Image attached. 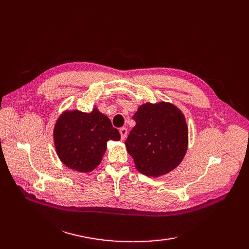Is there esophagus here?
Returning <instances> with one entry per match:
<instances>
[{
    "label": "esophagus",
    "mask_w": 249,
    "mask_h": 249,
    "mask_svg": "<svg viewBox=\"0 0 249 249\" xmlns=\"http://www.w3.org/2000/svg\"><path fill=\"white\" fill-rule=\"evenodd\" d=\"M119 133H120V136H122V139L124 140L126 135H127V130L126 127H122V129H119Z\"/></svg>",
    "instance_id": "obj_1"
}]
</instances>
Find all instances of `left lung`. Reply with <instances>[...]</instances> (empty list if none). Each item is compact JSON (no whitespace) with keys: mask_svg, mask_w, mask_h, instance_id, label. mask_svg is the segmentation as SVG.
Wrapping results in <instances>:
<instances>
[{"mask_svg":"<svg viewBox=\"0 0 249 249\" xmlns=\"http://www.w3.org/2000/svg\"><path fill=\"white\" fill-rule=\"evenodd\" d=\"M133 119L136 125L125 146L137 170L158 178L178 166L188 147V127L182 111L170 103H146Z\"/></svg>","mask_w":249,"mask_h":249,"instance_id":"left-lung-1","label":"left lung"}]
</instances>
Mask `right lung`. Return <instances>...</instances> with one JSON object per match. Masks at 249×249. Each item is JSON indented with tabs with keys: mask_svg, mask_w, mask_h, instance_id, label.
Returning a JSON list of instances; mask_svg holds the SVG:
<instances>
[{
	"mask_svg": "<svg viewBox=\"0 0 249 249\" xmlns=\"http://www.w3.org/2000/svg\"><path fill=\"white\" fill-rule=\"evenodd\" d=\"M119 139L120 134L111 120L96 108L90 113L65 111L54 129L59 159L66 167L80 172L92 171L101 163L107 142Z\"/></svg>",
	"mask_w": 249,
	"mask_h": 249,
	"instance_id": "add662e5",
	"label": "right lung"
}]
</instances>
